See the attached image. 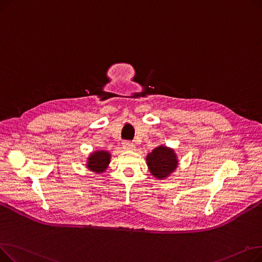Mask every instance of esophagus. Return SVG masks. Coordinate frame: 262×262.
<instances>
[{
  "label": "esophagus",
  "instance_id": "obj_1",
  "mask_svg": "<svg viewBox=\"0 0 262 262\" xmlns=\"http://www.w3.org/2000/svg\"><path fill=\"white\" fill-rule=\"evenodd\" d=\"M122 146H123V148L125 149V150H134L135 149V144L129 142V141H124Z\"/></svg>",
  "mask_w": 262,
  "mask_h": 262
}]
</instances>
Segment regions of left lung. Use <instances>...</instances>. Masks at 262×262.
Listing matches in <instances>:
<instances>
[{
	"mask_svg": "<svg viewBox=\"0 0 262 262\" xmlns=\"http://www.w3.org/2000/svg\"><path fill=\"white\" fill-rule=\"evenodd\" d=\"M146 164L149 173L157 180H166L178 167V157L174 148L160 144L146 155Z\"/></svg>",
	"mask_w": 262,
	"mask_h": 262,
	"instance_id": "left-lung-1",
	"label": "left lung"
}]
</instances>
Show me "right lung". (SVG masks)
Instances as JSON below:
<instances>
[{
  "label": "right lung",
  "mask_w": 262,
  "mask_h": 262,
  "mask_svg": "<svg viewBox=\"0 0 262 262\" xmlns=\"http://www.w3.org/2000/svg\"><path fill=\"white\" fill-rule=\"evenodd\" d=\"M110 159H112V154H110L108 150L106 149L93 150L87 158L86 168L95 174L104 173L109 166Z\"/></svg>",
  "instance_id": "obj_1"
}]
</instances>
